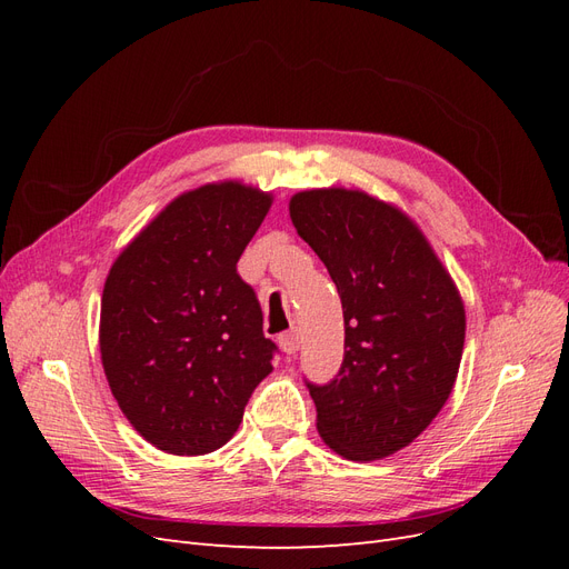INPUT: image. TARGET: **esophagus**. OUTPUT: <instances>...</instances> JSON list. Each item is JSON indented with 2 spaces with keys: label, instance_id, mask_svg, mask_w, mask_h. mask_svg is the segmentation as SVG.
Segmentation results:
<instances>
[{
  "label": "esophagus",
  "instance_id": "esophagus-1",
  "mask_svg": "<svg viewBox=\"0 0 569 569\" xmlns=\"http://www.w3.org/2000/svg\"><path fill=\"white\" fill-rule=\"evenodd\" d=\"M278 343H280V349H282L284 353L295 356V353L301 349V337H299L297 330H289V332H284V335L278 337Z\"/></svg>",
  "mask_w": 569,
  "mask_h": 569
}]
</instances>
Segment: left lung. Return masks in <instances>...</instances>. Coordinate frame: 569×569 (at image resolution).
<instances>
[{
  "label": "left lung",
  "mask_w": 569,
  "mask_h": 569,
  "mask_svg": "<svg viewBox=\"0 0 569 569\" xmlns=\"http://www.w3.org/2000/svg\"><path fill=\"white\" fill-rule=\"evenodd\" d=\"M289 216L337 284L343 363L306 382L318 432L347 460L387 458L420 437L449 399L465 343V306L420 228L358 189H306Z\"/></svg>",
  "instance_id": "left-lung-1"
}]
</instances>
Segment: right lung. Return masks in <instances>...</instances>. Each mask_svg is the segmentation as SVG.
<instances>
[{
  "mask_svg": "<svg viewBox=\"0 0 569 569\" xmlns=\"http://www.w3.org/2000/svg\"><path fill=\"white\" fill-rule=\"evenodd\" d=\"M272 194L237 180L170 201L113 261L99 351L113 399L149 443L203 456L237 432L278 347L237 261Z\"/></svg>",
  "mask_w": 569,
  "mask_h": 569,
  "instance_id": "1",
  "label": "right lung"
}]
</instances>
